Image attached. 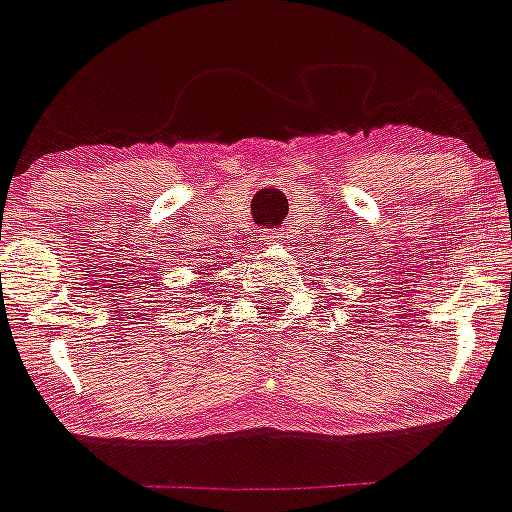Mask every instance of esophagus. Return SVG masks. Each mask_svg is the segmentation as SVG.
<instances>
[{
  "label": "esophagus",
  "instance_id": "34e87169",
  "mask_svg": "<svg viewBox=\"0 0 512 512\" xmlns=\"http://www.w3.org/2000/svg\"><path fill=\"white\" fill-rule=\"evenodd\" d=\"M261 241L269 243V246H276V243L284 241V233H279V231H276V233H264V238H261Z\"/></svg>",
  "mask_w": 512,
  "mask_h": 512
}]
</instances>
